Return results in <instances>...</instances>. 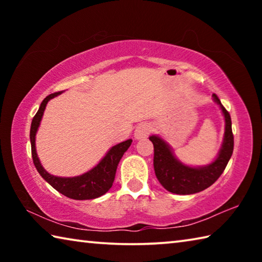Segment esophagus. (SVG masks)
Instances as JSON below:
<instances>
[{
	"instance_id": "obj_1",
	"label": "esophagus",
	"mask_w": 262,
	"mask_h": 262,
	"mask_svg": "<svg viewBox=\"0 0 262 262\" xmlns=\"http://www.w3.org/2000/svg\"><path fill=\"white\" fill-rule=\"evenodd\" d=\"M150 133H151V126L148 122H142L140 125H137L134 132V136L136 140H141L147 137Z\"/></svg>"
}]
</instances>
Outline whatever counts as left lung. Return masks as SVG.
Here are the masks:
<instances>
[{
	"mask_svg": "<svg viewBox=\"0 0 262 262\" xmlns=\"http://www.w3.org/2000/svg\"><path fill=\"white\" fill-rule=\"evenodd\" d=\"M220 104L225 118V134L219 157L214 163L205 167H189L178 162L170 147L158 136H150L154 144V167L159 183L168 192L176 194H194L206 189L220 178L227 167L233 152V134L231 117L217 95H212Z\"/></svg>",
	"mask_w": 262,
	"mask_h": 262,
	"instance_id": "1",
	"label": "left lung"
}]
</instances>
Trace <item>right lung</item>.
Wrapping results in <instances>:
<instances>
[{
  "label": "right lung",
  "instance_id": "right-lung-1",
  "mask_svg": "<svg viewBox=\"0 0 262 262\" xmlns=\"http://www.w3.org/2000/svg\"><path fill=\"white\" fill-rule=\"evenodd\" d=\"M62 91L54 92L47 96L39 107L38 112L33 117L32 123H31L30 140H31V152H32L33 164L39 173L45 179L52 187H54L57 192L66 195L67 198L74 199V200H90V199L99 198L104 195L107 190L112 187L117 172L118 164L120 162L123 154L130 147L133 140H127L121 142L114 147L111 148L106 156L101 159L100 163L91 171L86 172L82 176L74 177V178H61V177L52 176L46 172L45 168L41 166L39 158L35 152V133L40 125L43 111H45L48 100L54 98L55 96L60 95Z\"/></svg>",
  "mask_w": 262,
  "mask_h": 262
}]
</instances>
